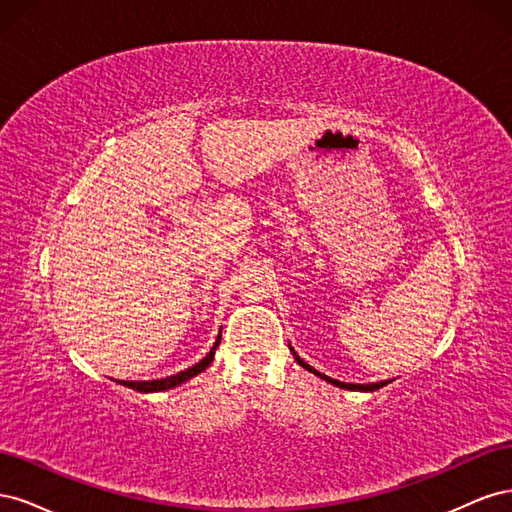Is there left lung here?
I'll list each match as a JSON object with an SVG mask.
<instances>
[{"label":"left lung","instance_id":"left-lung-1","mask_svg":"<svg viewBox=\"0 0 512 512\" xmlns=\"http://www.w3.org/2000/svg\"><path fill=\"white\" fill-rule=\"evenodd\" d=\"M290 350H292V348H290ZM294 359H297V363H299L301 367H305L307 371H312V374L320 376L322 380H327V382H331V384L339 386V389H348V391H378V389H382L384 384H389V382H376V384H350V382H339V380H333V378H329V376L320 374V371H316L314 367H309V365H307L303 359H299L297 354H294Z\"/></svg>","mask_w":512,"mask_h":512}]
</instances>
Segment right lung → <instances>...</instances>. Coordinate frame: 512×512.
Wrapping results in <instances>:
<instances>
[{"label":"right lung","instance_id":"obj_1","mask_svg":"<svg viewBox=\"0 0 512 512\" xmlns=\"http://www.w3.org/2000/svg\"><path fill=\"white\" fill-rule=\"evenodd\" d=\"M220 339H222V335H218V339H215V344H213L211 352L205 356L203 361L196 363V365H192L190 369L179 371V374H175V376L160 378V380H149V382H128V380H119V384H123V386H130V389H134V391H138V393H158V391L175 389V386H179V384H183L185 380H190V378L198 376L200 371H205V369L211 365V361H213V354H215V348L220 346Z\"/></svg>","mask_w":512,"mask_h":512}]
</instances>
